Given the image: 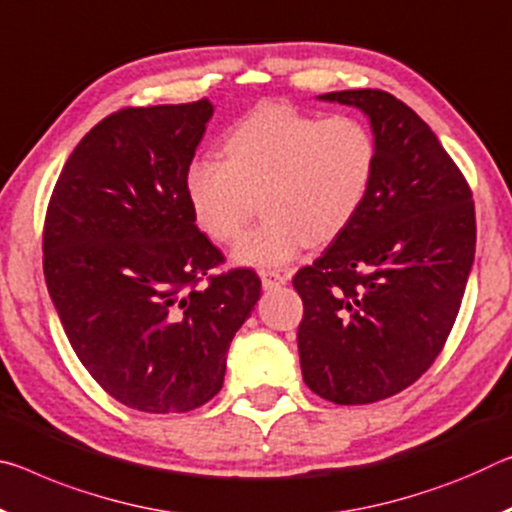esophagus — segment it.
I'll return each mask as SVG.
<instances>
[{"instance_id":"1","label":"esophagus","mask_w":512,"mask_h":512,"mask_svg":"<svg viewBox=\"0 0 512 512\" xmlns=\"http://www.w3.org/2000/svg\"><path fill=\"white\" fill-rule=\"evenodd\" d=\"M287 282V278L278 271H262V287L264 289H275L282 287Z\"/></svg>"}]
</instances>
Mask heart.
<instances>
[{
    "label": "heart",
    "mask_w": 512,
    "mask_h": 512,
    "mask_svg": "<svg viewBox=\"0 0 512 512\" xmlns=\"http://www.w3.org/2000/svg\"><path fill=\"white\" fill-rule=\"evenodd\" d=\"M221 159L186 168L184 198L193 221L212 241L230 243L259 200L266 218L232 257L243 266L278 269L312 241L346 232L369 196L378 148L360 118H319L271 102L223 136Z\"/></svg>",
    "instance_id": "obj_1"
}]
</instances>
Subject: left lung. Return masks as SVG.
<instances>
[{"mask_svg":"<svg viewBox=\"0 0 512 512\" xmlns=\"http://www.w3.org/2000/svg\"><path fill=\"white\" fill-rule=\"evenodd\" d=\"M319 100L369 118L378 161L355 221L294 278L300 369L321 399L362 405L410 387L440 355L474 264V202L408 104L371 88Z\"/></svg>","mask_w":512,"mask_h":512,"instance_id":"1","label":"left lung"}]
</instances>
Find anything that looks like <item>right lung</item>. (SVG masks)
I'll return each instance as SVG.
<instances>
[{
  "instance_id": "right-lung-1",
  "label": "right lung",
  "mask_w": 512,
  "mask_h": 512,
  "mask_svg": "<svg viewBox=\"0 0 512 512\" xmlns=\"http://www.w3.org/2000/svg\"><path fill=\"white\" fill-rule=\"evenodd\" d=\"M214 104L111 113L63 166L47 207L43 271L77 358L127 408L189 412L221 392L227 348L262 282L223 262L184 198Z\"/></svg>"
}]
</instances>
